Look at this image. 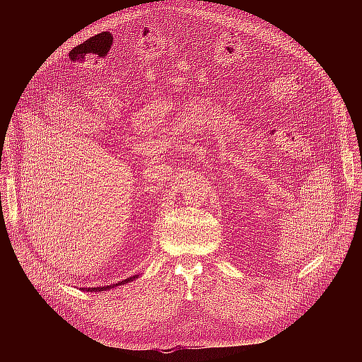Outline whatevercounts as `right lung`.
Returning a JSON list of instances; mask_svg holds the SVG:
<instances>
[{
    "instance_id": "add662e5",
    "label": "right lung",
    "mask_w": 362,
    "mask_h": 362,
    "mask_svg": "<svg viewBox=\"0 0 362 362\" xmlns=\"http://www.w3.org/2000/svg\"><path fill=\"white\" fill-rule=\"evenodd\" d=\"M135 279H138V274L136 276H133V277H127V279H124V280H122V281H119V283H116L114 284V286H100V288H86V291L88 292H103V291H108V289H112V288H117V286H120V284H124V283H130V281H133Z\"/></svg>"
}]
</instances>
